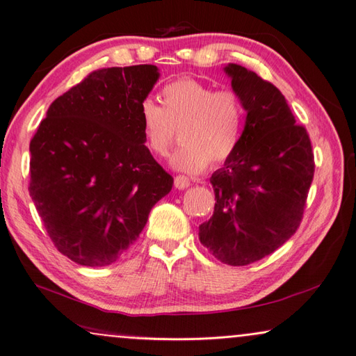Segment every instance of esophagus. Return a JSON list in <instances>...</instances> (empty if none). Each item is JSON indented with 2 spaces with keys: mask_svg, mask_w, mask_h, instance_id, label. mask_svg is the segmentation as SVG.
<instances>
[{
  "mask_svg": "<svg viewBox=\"0 0 356 356\" xmlns=\"http://www.w3.org/2000/svg\"><path fill=\"white\" fill-rule=\"evenodd\" d=\"M190 185H191V180L185 176H177L174 179V186H176L177 190H185V188H188Z\"/></svg>",
  "mask_w": 356,
  "mask_h": 356,
  "instance_id": "obj_1",
  "label": "esophagus"
}]
</instances>
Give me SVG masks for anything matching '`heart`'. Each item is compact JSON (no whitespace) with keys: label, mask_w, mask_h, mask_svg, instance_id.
Instances as JSON below:
<instances>
[{"label":"heart","mask_w":356,"mask_h":356,"mask_svg":"<svg viewBox=\"0 0 356 356\" xmlns=\"http://www.w3.org/2000/svg\"><path fill=\"white\" fill-rule=\"evenodd\" d=\"M162 106L145 99L140 123L146 146L165 156L180 129L184 145L171 163L184 172H200L208 165H222L241 143L245 127V106L233 89H219L194 79H179L160 90Z\"/></svg>","instance_id":"heart-1"}]
</instances>
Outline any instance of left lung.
Masks as SVG:
<instances>
[{
    "label": "left lung",
    "instance_id": "1",
    "mask_svg": "<svg viewBox=\"0 0 356 356\" xmlns=\"http://www.w3.org/2000/svg\"><path fill=\"white\" fill-rule=\"evenodd\" d=\"M232 86L247 111L241 143L211 176L216 196L199 239L233 267L261 261L301 225L315 174L310 137L281 90L239 65H228Z\"/></svg>",
    "mask_w": 356,
    "mask_h": 356
}]
</instances>
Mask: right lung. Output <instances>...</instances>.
I'll return each mask as SVG.
<instances>
[{"label": "right lung", "instance_id": "right-lung-1", "mask_svg": "<svg viewBox=\"0 0 356 356\" xmlns=\"http://www.w3.org/2000/svg\"><path fill=\"white\" fill-rule=\"evenodd\" d=\"M159 79L137 65L90 72L47 109L31 140L29 193L61 254L111 266L134 245L174 179L145 146L140 104Z\"/></svg>", "mask_w": 356, "mask_h": 356}]
</instances>
